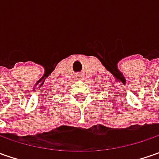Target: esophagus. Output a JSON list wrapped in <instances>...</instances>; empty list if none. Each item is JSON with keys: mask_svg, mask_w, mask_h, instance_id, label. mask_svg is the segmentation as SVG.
<instances>
[{"mask_svg": "<svg viewBox=\"0 0 159 159\" xmlns=\"http://www.w3.org/2000/svg\"><path fill=\"white\" fill-rule=\"evenodd\" d=\"M83 78H84V76H83V74H81V73H79V74L77 75V79H78V80H82Z\"/></svg>", "mask_w": 159, "mask_h": 159, "instance_id": "34e87169", "label": "esophagus"}]
</instances>
